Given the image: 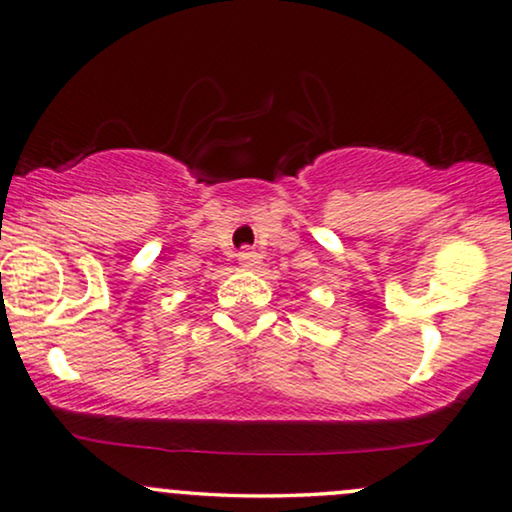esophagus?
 Segmentation results:
<instances>
[{
	"mask_svg": "<svg viewBox=\"0 0 512 512\" xmlns=\"http://www.w3.org/2000/svg\"><path fill=\"white\" fill-rule=\"evenodd\" d=\"M238 264H241L243 269H257L262 264V257L257 255L255 250H243L241 255H238Z\"/></svg>",
	"mask_w": 512,
	"mask_h": 512,
	"instance_id": "34e87169",
	"label": "esophagus"
}]
</instances>
